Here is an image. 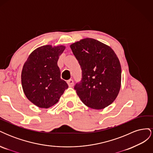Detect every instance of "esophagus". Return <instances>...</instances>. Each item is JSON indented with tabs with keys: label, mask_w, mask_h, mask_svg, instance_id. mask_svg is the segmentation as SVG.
<instances>
[{
	"label": "esophagus",
	"mask_w": 153,
	"mask_h": 153,
	"mask_svg": "<svg viewBox=\"0 0 153 153\" xmlns=\"http://www.w3.org/2000/svg\"><path fill=\"white\" fill-rule=\"evenodd\" d=\"M68 85H69V87H73V85H74V82H73V80H72V79H69V80H68Z\"/></svg>",
	"instance_id": "obj_1"
}]
</instances>
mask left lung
Listing matches in <instances>:
<instances>
[{
  "label": "left lung",
  "mask_w": 153,
  "mask_h": 153,
  "mask_svg": "<svg viewBox=\"0 0 153 153\" xmlns=\"http://www.w3.org/2000/svg\"><path fill=\"white\" fill-rule=\"evenodd\" d=\"M82 70V80L75 86L88 107L101 110L116 99L121 86V66L109 46L87 38L70 45Z\"/></svg>",
  "instance_id": "1"
}]
</instances>
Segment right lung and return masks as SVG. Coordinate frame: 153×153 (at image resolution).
I'll list each match as a JSON object with an SVG mask.
<instances>
[{"mask_svg": "<svg viewBox=\"0 0 153 153\" xmlns=\"http://www.w3.org/2000/svg\"><path fill=\"white\" fill-rule=\"evenodd\" d=\"M66 47L48 45L37 48L27 58L22 68V89L31 103L42 108L56 104L68 88L61 78L57 61Z\"/></svg>", "mask_w": 153, "mask_h": 153, "instance_id": "1", "label": "right lung"}]
</instances>
